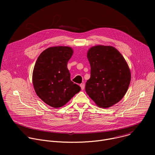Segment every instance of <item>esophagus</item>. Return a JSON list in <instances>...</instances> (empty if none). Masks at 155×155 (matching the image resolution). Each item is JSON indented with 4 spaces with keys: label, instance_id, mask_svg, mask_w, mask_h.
Here are the masks:
<instances>
[{
    "label": "esophagus",
    "instance_id": "esophagus-1",
    "mask_svg": "<svg viewBox=\"0 0 155 155\" xmlns=\"http://www.w3.org/2000/svg\"><path fill=\"white\" fill-rule=\"evenodd\" d=\"M80 87H81V89L82 90H83L84 89V87H85V84H84V83H81V84H80Z\"/></svg>",
    "mask_w": 155,
    "mask_h": 155
}]
</instances>
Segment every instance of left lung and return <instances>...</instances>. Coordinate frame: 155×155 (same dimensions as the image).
<instances>
[{"label":"left lung","mask_w":155,"mask_h":155,"mask_svg":"<svg viewBox=\"0 0 155 155\" xmlns=\"http://www.w3.org/2000/svg\"><path fill=\"white\" fill-rule=\"evenodd\" d=\"M87 57L91 77L85 91L97 105L108 108L125 95L130 81V72L121 53L114 47L98 45L91 48Z\"/></svg>","instance_id":"left-lung-1"}]
</instances>
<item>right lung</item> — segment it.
<instances>
[{"label": "right lung", "mask_w": 155, "mask_h": 155, "mask_svg": "<svg viewBox=\"0 0 155 155\" xmlns=\"http://www.w3.org/2000/svg\"><path fill=\"white\" fill-rule=\"evenodd\" d=\"M73 54L68 47H54L38 56L33 71L32 81L37 96L48 105L59 108L80 90L71 80L68 62Z\"/></svg>", "instance_id": "obj_1"}]
</instances>
